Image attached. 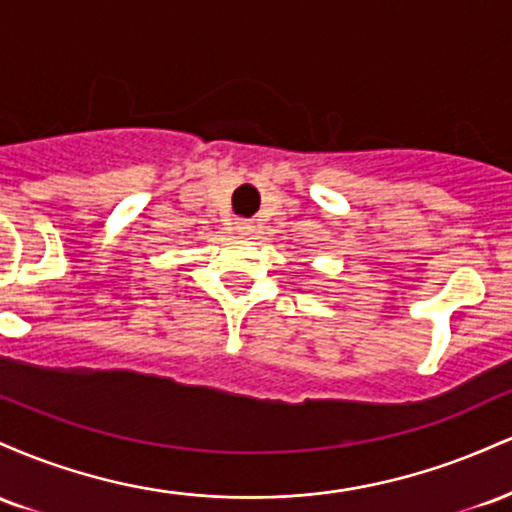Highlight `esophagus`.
I'll return each mask as SVG.
<instances>
[{"instance_id":"obj_1","label":"esophagus","mask_w":512,"mask_h":512,"mask_svg":"<svg viewBox=\"0 0 512 512\" xmlns=\"http://www.w3.org/2000/svg\"><path fill=\"white\" fill-rule=\"evenodd\" d=\"M252 219H236L233 221V231L238 233V236H250L252 233Z\"/></svg>"}]
</instances>
